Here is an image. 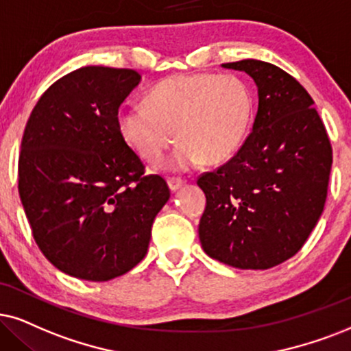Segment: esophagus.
Returning <instances> with one entry per match:
<instances>
[{
  "mask_svg": "<svg viewBox=\"0 0 351 351\" xmlns=\"http://www.w3.org/2000/svg\"><path fill=\"white\" fill-rule=\"evenodd\" d=\"M167 183H168V188H170L171 193H175V191H178L181 186L184 184V181L180 178H168Z\"/></svg>",
  "mask_w": 351,
  "mask_h": 351,
  "instance_id": "34e87169",
  "label": "esophagus"
}]
</instances>
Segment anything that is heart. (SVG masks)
Here are the masks:
<instances>
[{"mask_svg": "<svg viewBox=\"0 0 351 351\" xmlns=\"http://www.w3.org/2000/svg\"><path fill=\"white\" fill-rule=\"evenodd\" d=\"M252 112L251 87L237 74H176L155 84L145 105L123 106L117 126L128 147L152 165L176 139L170 167L184 171L232 158L250 132Z\"/></svg>", "mask_w": 351, "mask_h": 351, "instance_id": "obj_1", "label": "heart"}]
</instances>
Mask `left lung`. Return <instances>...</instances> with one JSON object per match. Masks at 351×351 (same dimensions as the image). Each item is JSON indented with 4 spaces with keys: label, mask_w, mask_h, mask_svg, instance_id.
Listing matches in <instances>:
<instances>
[{
    "label": "left lung",
    "mask_w": 351,
    "mask_h": 351,
    "mask_svg": "<svg viewBox=\"0 0 351 351\" xmlns=\"http://www.w3.org/2000/svg\"><path fill=\"white\" fill-rule=\"evenodd\" d=\"M257 87L251 134L232 160L197 180L206 194L202 250L237 269L265 270L301 250L324 212L332 147L311 95L259 60L221 64Z\"/></svg>",
    "instance_id": "obj_1"
}]
</instances>
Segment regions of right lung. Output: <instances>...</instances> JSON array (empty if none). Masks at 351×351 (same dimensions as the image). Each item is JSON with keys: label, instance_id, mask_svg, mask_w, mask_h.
<instances>
[{"label": "right lung", "instance_id": "right-lung-1", "mask_svg": "<svg viewBox=\"0 0 351 351\" xmlns=\"http://www.w3.org/2000/svg\"><path fill=\"white\" fill-rule=\"evenodd\" d=\"M139 82L132 69L73 71L40 97L22 136L19 196L35 243L81 280L136 267L170 199L165 180L145 176L118 132V108Z\"/></svg>", "mask_w": 351, "mask_h": 351}]
</instances>
